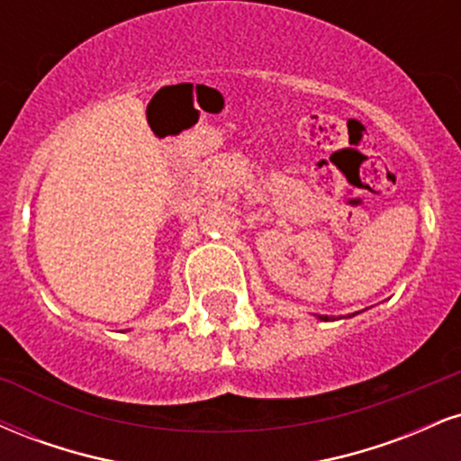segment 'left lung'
I'll use <instances>...</instances> for the list:
<instances>
[{
	"instance_id": "left-lung-1",
	"label": "left lung",
	"mask_w": 461,
	"mask_h": 461,
	"mask_svg": "<svg viewBox=\"0 0 461 461\" xmlns=\"http://www.w3.org/2000/svg\"><path fill=\"white\" fill-rule=\"evenodd\" d=\"M319 319H321V321H330V319H327V316H319Z\"/></svg>"
}]
</instances>
